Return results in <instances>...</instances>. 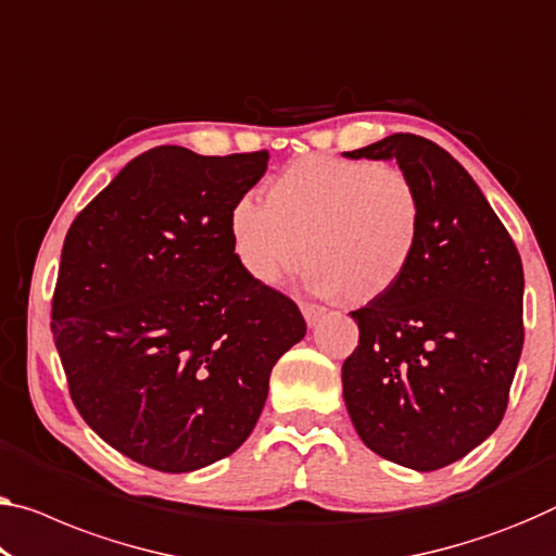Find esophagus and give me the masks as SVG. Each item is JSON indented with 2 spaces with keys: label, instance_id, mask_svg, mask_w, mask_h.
<instances>
[{
  "label": "esophagus",
  "instance_id": "obj_1",
  "mask_svg": "<svg viewBox=\"0 0 556 556\" xmlns=\"http://www.w3.org/2000/svg\"><path fill=\"white\" fill-rule=\"evenodd\" d=\"M301 311L305 315V323L311 328L323 318V315H326V307L318 305V303H301Z\"/></svg>",
  "mask_w": 556,
  "mask_h": 556
}]
</instances>
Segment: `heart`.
Returning a JSON list of instances; mask_svg holds the SVG:
<instances>
[{
  "mask_svg": "<svg viewBox=\"0 0 556 556\" xmlns=\"http://www.w3.org/2000/svg\"><path fill=\"white\" fill-rule=\"evenodd\" d=\"M228 233L238 266L258 286H280L307 253L315 293L367 305L413 266L422 199L403 168L313 153L270 178L263 206L238 201Z\"/></svg>",
  "mask_w": 556,
  "mask_h": 556,
  "instance_id": "1",
  "label": "heart"
}]
</instances>
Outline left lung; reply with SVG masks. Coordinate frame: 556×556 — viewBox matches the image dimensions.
<instances>
[{"label":"left lung","mask_w":556,"mask_h":556,"mask_svg":"<svg viewBox=\"0 0 556 556\" xmlns=\"http://www.w3.org/2000/svg\"><path fill=\"white\" fill-rule=\"evenodd\" d=\"M350 159H395L422 199V238L400 286L350 315L361 340L343 397L361 440L409 469H440L505 417L525 345L522 258L459 161L392 134Z\"/></svg>","instance_id":"left-lung-1"}]
</instances>
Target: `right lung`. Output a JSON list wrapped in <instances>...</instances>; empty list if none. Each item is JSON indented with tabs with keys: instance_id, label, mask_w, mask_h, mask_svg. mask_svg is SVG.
I'll return each mask as SVG.
<instances>
[{
	"instance_id": "1",
	"label": "right lung",
	"mask_w": 556,
	"mask_h": 556,
	"mask_svg": "<svg viewBox=\"0 0 556 556\" xmlns=\"http://www.w3.org/2000/svg\"><path fill=\"white\" fill-rule=\"evenodd\" d=\"M268 151L156 147L74 218L51 332L79 415L159 472H193L243 445L273 365L305 336L298 305L238 266L230 211Z\"/></svg>"
}]
</instances>
